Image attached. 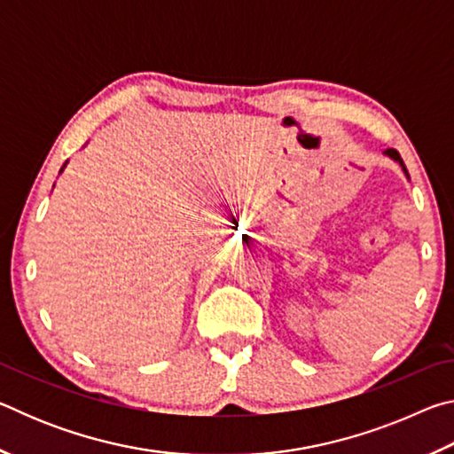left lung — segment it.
<instances>
[{
	"label": "left lung",
	"instance_id": "8db88e82",
	"mask_svg": "<svg viewBox=\"0 0 454 454\" xmlns=\"http://www.w3.org/2000/svg\"><path fill=\"white\" fill-rule=\"evenodd\" d=\"M384 156H388L390 160H395V162L401 164V168H403V172H404L406 178H411V176H409V170H406V166H404L403 158H401V153H398L396 150H384Z\"/></svg>",
	"mask_w": 454,
	"mask_h": 454
}]
</instances>
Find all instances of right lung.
Here are the masks:
<instances>
[{
    "instance_id": "add662e5",
    "label": "right lung",
    "mask_w": 454,
    "mask_h": 454,
    "mask_svg": "<svg viewBox=\"0 0 454 454\" xmlns=\"http://www.w3.org/2000/svg\"><path fill=\"white\" fill-rule=\"evenodd\" d=\"M66 166H67V162H66L64 166H61V170H59V174H61V172H64V168H66Z\"/></svg>"
}]
</instances>
